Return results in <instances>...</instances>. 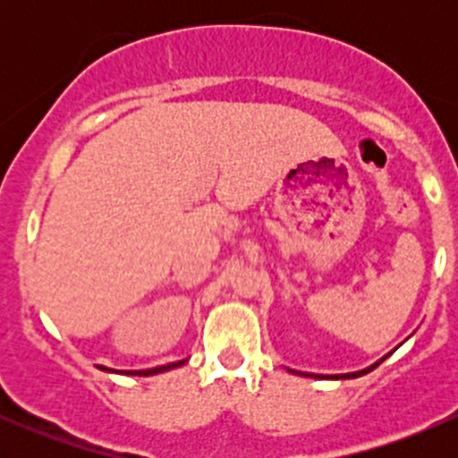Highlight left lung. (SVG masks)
Instances as JSON below:
<instances>
[{
	"instance_id": "1",
	"label": "left lung",
	"mask_w": 458,
	"mask_h": 458,
	"mask_svg": "<svg viewBox=\"0 0 458 458\" xmlns=\"http://www.w3.org/2000/svg\"><path fill=\"white\" fill-rule=\"evenodd\" d=\"M383 359H386V357H383ZM383 359H378V361L372 363L370 368H366V370H359V372H348V374H303V372H297V374H303V377H318V378H357V377H363V374L372 372L374 368H377L378 363L383 361ZM290 372H294V370H290Z\"/></svg>"
}]
</instances>
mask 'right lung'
Wrapping results in <instances>:
<instances>
[{
	"instance_id": "right-lung-1",
	"label": "right lung",
	"mask_w": 458,
	"mask_h": 458,
	"mask_svg": "<svg viewBox=\"0 0 458 458\" xmlns=\"http://www.w3.org/2000/svg\"><path fill=\"white\" fill-rule=\"evenodd\" d=\"M183 363H186V359H183V361L165 363V366H159V368H150V370H122V374H140V377H150V374H159V372L173 370V368L183 366ZM99 368H101V370H106V372H117V370H110V368H104V366H99Z\"/></svg>"
}]
</instances>
